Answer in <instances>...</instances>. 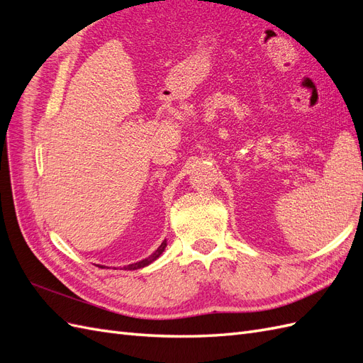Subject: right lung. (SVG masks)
Returning a JSON list of instances; mask_svg holds the SVG:
<instances>
[{
  "mask_svg": "<svg viewBox=\"0 0 363 363\" xmlns=\"http://www.w3.org/2000/svg\"><path fill=\"white\" fill-rule=\"evenodd\" d=\"M164 248H167V240H163L162 245H160L155 252H152L151 256H148L147 259L140 260V262H136V263H131V265H127V267H124V268H125V269H139V268H144V267L150 265V263L155 262L156 259H159L162 252L164 251ZM101 268H103V267H101Z\"/></svg>",
  "mask_w": 363,
  "mask_h": 363,
  "instance_id": "1",
  "label": "right lung"
}]
</instances>
